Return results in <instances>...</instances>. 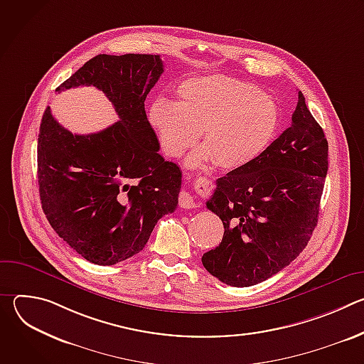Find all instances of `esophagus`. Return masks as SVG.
<instances>
[{
    "mask_svg": "<svg viewBox=\"0 0 364 364\" xmlns=\"http://www.w3.org/2000/svg\"><path fill=\"white\" fill-rule=\"evenodd\" d=\"M178 203H180V205L183 207V209H193V207H196V201H194L193 196L188 191H186V190L180 191Z\"/></svg>",
    "mask_w": 364,
    "mask_h": 364,
    "instance_id": "esophagus-1",
    "label": "esophagus"
}]
</instances>
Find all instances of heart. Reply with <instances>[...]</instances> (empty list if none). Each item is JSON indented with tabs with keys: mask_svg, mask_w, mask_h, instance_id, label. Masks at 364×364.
<instances>
[{
	"mask_svg": "<svg viewBox=\"0 0 364 364\" xmlns=\"http://www.w3.org/2000/svg\"><path fill=\"white\" fill-rule=\"evenodd\" d=\"M176 95V105L155 99L146 117L170 159L181 157L200 132L204 145L187 159L190 167L207 161L223 170L245 167L267 149L277 132L275 103L239 79L225 75L191 77Z\"/></svg>",
	"mask_w": 364,
	"mask_h": 364,
	"instance_id": "obj_1",
	"label": "heart"
}]
</instances>
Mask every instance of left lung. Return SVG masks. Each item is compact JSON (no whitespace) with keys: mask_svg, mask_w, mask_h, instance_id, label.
<instances>
[{"mask_svg":"<svg viewBox=\"0 0 364 364\" xmlns=\"http://www.w3.org/2000/svg\"><path fill=\"white\" fill-rule=\"evenodd\" d=\"M328 142L298 92L292 124L256 160L218 178L205 201L225 235L203 267L223 284L252 287L288 267L318 222Z\"/></svg>","mask_w":364,"mask_h":364,"instance_id":"left-lung-1","label":"left lung"}]
</instances>
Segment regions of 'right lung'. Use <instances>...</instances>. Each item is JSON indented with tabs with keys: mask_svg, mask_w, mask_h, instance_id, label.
<instances>
[{
	"mask_svg": "<svg viewBox=\"0 0 364 364\" xmlns=\"http://www.w3.org/2000/svg\"><path fill=\"white\" fill-rule=\"evenodd\" d=\"M164 72L159 55H97L56 92L95 86L119 121L96 134L63 128L46 108L37 176L43 212L86 261L115 265L146 245L157 222L178 204L181 171L160 155L144 102Z\"/></svg>",
	"mask_w": 364,
	"mask_h": 364,
	"instance_id": "obj_1",
	"label": "right lung"
}]
</instances>
